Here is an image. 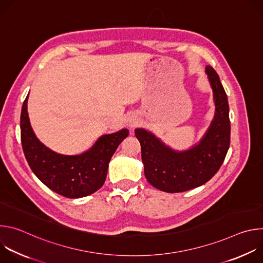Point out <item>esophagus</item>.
<instances>
[{
	"instance_id": "1",
	"label": "esophagus",
	"mask_w": 263,
	"mask_h": 263,
	"mask_svg": "<svg viewBox=\"0 0 263 263\" xmlns=\"http://www.w3.org/2000/svg\"><path fill=\"white\" fill-rule=\"evenodd\" d=\"M138 124H139V119H138V116H137V115L131 114V115L128 116V118H127V125H128L131 129L135 128Z\"/></svg>"
}]
</instances>
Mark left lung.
I'll use <instances>...</instances> for the list:
<instances>
[{
	"label": "left lung",
	"mask_w": 263,
	"mask_h": 263,
	"mask_svg": "<svg viewBox=\"0 0 263 263\" xmlns=\"http://www.w3.org/2000/svg\"><path fill=\"white\" fill-rule=\"evenodd\" d=\"M215 106L214 118L198 143L178 151L143 128L135 129L141 145L144 176L155 189L165 193H182L209 181L219 170L230 146L229 104L218 74L210 66L205 69Z\"/></svg>",
	"instance_id": "1"
}]
</instances>
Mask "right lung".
Wrapping results in <instances>:
<instances>
[{
	"instance_id": "1",
	"label": "right lung",
	"mask_w": 263,
	"mask_h": 263,
	"mask_svg": "<svg viewBox=\"0 0 263 263\" xmlns=\"http://www.w3.org/2000/svg\"><path fill=\"white\" fill-rule=\"evenodd\" d=\"M28 97L29 93L22 107L21 139L32 172L51 191L65 198L78 199L96 193L103 186L110 159L129 130L124 128L100 136L81 154H59L36 137L28 116Z\"/></svg>"
}]
</instances>
